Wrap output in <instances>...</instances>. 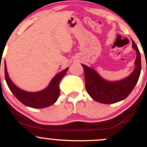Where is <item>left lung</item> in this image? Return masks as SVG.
I'll return each instance as SVG.
<instances>
[{"label":"left lung","mask_w":147,"mask_h":147,"mask_svg":"<svg viewBox=\"0 0 147 147\" xmlns=\"http://www.w3.org/2000/svg\"><path fill=\"white\" fill-rule=\"evenodd\" d=\"M132 47L136 52L134 70L129 76L121 80H107L92 67L81 64L85 73L86 88L94 100L103 104H111L125 100L131 93L138 82L141 70V54L133 41H132Z\"/></svg>","instance_id":"obj_1"}]
</instances>
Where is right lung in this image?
Listing matches in <instances>:
<instances>
[{"mask_svg":"<svg viewBox=\"0 0 147 147\" xmlns=\"http://www.w3.org/2000/svg\"><path fill=\"white\" fill-rule=\"evenodd\" d=\"M68 67L55 75L50 82L49 85L45 89L39 92H29L20 89L11 81L9 76L5 61V79L9 89L13 94L23 105L33 108H43L51 106L57 101L60 94L59 83L63 77L67 73Z\"/></svg>","mask_w":147,"mask_h":147,"instance_id":"1","label":"right lung"}]
</instances>
